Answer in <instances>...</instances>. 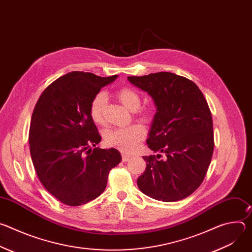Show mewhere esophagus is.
<instances>
[{"label":"esophagus","mask_w":252,"mask_h":252,"mask_svg":"<svg viewBox=\"0 0 252 252\" xmlns=\"http://www.w3.org/2000/svg\"><path fill=\"white\" fill-rule=\"evenodd\" d=\"M123 161L124 162H126V161H127L128 159H129V158H130V156H128V155H125V154H123Z\"/></svg>","instance_id":"34e87169"}]
</instances>
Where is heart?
Segmentation results:
<instances>
[{
    "instance_id": "heart-1",
    "label": "heart",
    "mask_w": 252,
    "mask_h": 252,
    "mask_svg": "<svg viewBox=\"0 0 252 252\" xmlns=\"http://www.w3.org/2000/svg\"><path fill=\"white\" fill-rule=\"evenodd\" d=\"M120 101L129 112H135L140 105V95L131 88L124 87L117 94ZM106 94L103 92L97 93L90 104V114L93 121L97 125H103V111L106 104ZM136 119L141 123H149L152 114L148 110L140 111L136 114ZM146 135L145 128L139 125H132L126 127L112 129L104 134L106 146L117 148L124 153H131Z\"/></svg>"
}]
</instances>
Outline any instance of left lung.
I'll use <instances>...</instances> for the list:
<instances>
[{
    "label": "left lung",
    "instance_id": "obj_1",
    "mask_svg": "<svg viewBox=\"0 0 252 252\" xmlns=\"http://www.w3.org/2000/svg\"><path fill=\"white\" fill-rule=\"evenodd\" d=\"M127 81L146 92L157 107L148 147L160 155L142 157L147 168L138 178L142 193L164 202L184 199L203 182L210 164L214 140L208 104L198 87L167 71Z\"/></svg>",
    "mask_w": 252,
    "mask_h": 252
}]
</instances>
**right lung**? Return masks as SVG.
<instances>
[{
    "label": "right lung",
    "mask_w": 252,
    "mask_h": 252,
    "mask_svg": "<svg viewBox=\"0 0 252 252\" xmlns=\"http://www.w3.org/2000/svg\"><path fill=\"white\" fill-rule=\"evenodd\" d=\"M118 76L70 71L41 94L31 119L29 143L33 167L45 189L69 206L85 204L105 189L122 156L94 148L101 137L90 114L93 97Z\"/></svg>",
    "instance_id": "1"
}]
</instances>
